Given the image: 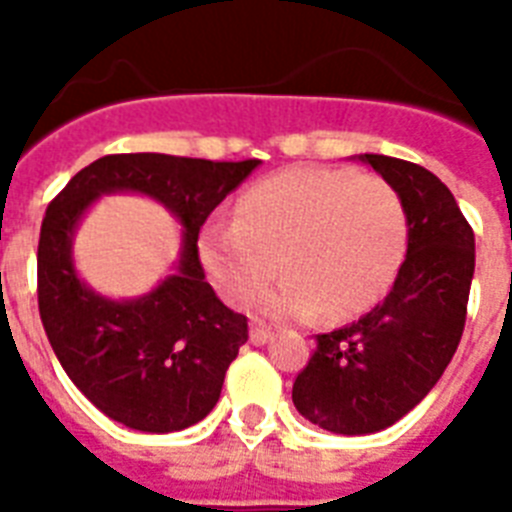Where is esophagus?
Instances as JSON below:
<instances>
[{
  "instance_id": "obj_1",
  "label": "esophagus",
  "mask_w": 512,
  "mask_h": 512,
  "mask_svg": "<svg viewBox=\"0 0 512 512\" xmlns=\"http://www.w3.org/2000/svg\"><path fill=\"white\" fill-rule=\"evenodd\" d=\"M268 340H271V329L265 327V324H260V321H255L252 329H249V342H252V345H265Z\"/></svg>"
}]
</instances>
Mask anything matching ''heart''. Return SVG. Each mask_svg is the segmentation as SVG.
I'll list each match as a JSON object with an SVG mask.
<instances>
[{
  "instance_id": "heart-1",
  "label": "heart",
  "mask_w": 512,
  "mask_h": 512,
  "mask_svg": "<svg viewBox=\"0 0 512 512\" xmlns=\"http://www.w3.org/2000/svg\"><path fill=\"white\" fill-rule=\"evenodd\" d=\"M406 209L382 177L348 167H289L241 193L236 220H209L199 252L231 305L263 300L279 321L327 308L348 316L385 295L406 252Z\"/></svg>"
}]
</instances>
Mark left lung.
Returning <instances> with one entry per match:
<instances>
[{
  "instance_id": "obj_1",
  "label": "left lung",
  "mask_w": 512,
  "mask_h": 512,
  "mask_svg": "<svg viewBox=\"0 0 512 512\" xmlns=\"http://www.w3.org/2000/svg\"><path fill=\"white\" fill-rule=\"evenodd\" d=\"M406 209V257L388 297L348 327L316 335L292 385L305 420L342 436L390 428L412 412L460 345L476 236L452 191L420 164L364 154Z\"/></svg>"
}]
</instances>
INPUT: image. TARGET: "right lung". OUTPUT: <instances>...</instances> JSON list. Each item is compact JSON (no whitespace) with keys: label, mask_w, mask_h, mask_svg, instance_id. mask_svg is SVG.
<instances>
[{"label":"right lung","mask_w":512,"mask_h":512,"mask_svg":"<svg viewBox=\"0 0 512 512\" xmlns=\"http://www.w3.org/2000/svg\"><path fill=\"white\" fill-rule=\"evenodd\" d=\"M167 154H111L76 172L44 212L36 252L39 316L60 366L111 420L172 433L215 409L228 366L247 342V316L217 300L199 260L209 212L257 167ZM138 190L184 223L178 271L140 301L95 296L73 271L70 239L100 192Z\"/></svg>","instance_id":"add662e5"}]
</instances>
